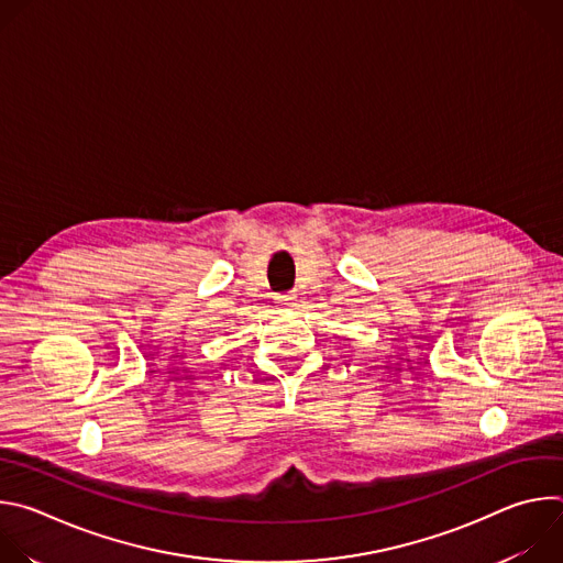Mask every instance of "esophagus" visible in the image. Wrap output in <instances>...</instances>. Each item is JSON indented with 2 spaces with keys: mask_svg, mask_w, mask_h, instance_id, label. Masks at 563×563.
<instances>
[{
  "mask_svg": "<svg viewBox=\"0 0 563 563\" xmlns=\"http://www.w3.org/2000/svg\"><path fill=\"white\" fill-rule=\"evenodd\" d=\"M274 300H276V305H278V307L289 309V307H294V305H296V294H278Z\"/></svg>",
  "mask_w": 563,
  "mask_h": 563,
  "instance_id": "obj_1",
  "label": "esophagus"
}]
</instances>
